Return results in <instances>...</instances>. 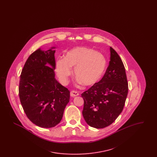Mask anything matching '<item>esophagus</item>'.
<instances>
[{"label": "esophagus", "instance_id": "34e87169", "mask_svg": "<svg viewBox=\"0 0 157 157\" xmlns=\"http://www.w3.org/2000/svg\"><path fill=\"white\" fill-rule=\"evenodd\" d=\"M70 95H71V97H76V96H78V95H79V93L77 92L76 91H75V90H72V91L71 92Z\"/></svg>", "mask_w": 157, "mask_h": 157}]
</instances>
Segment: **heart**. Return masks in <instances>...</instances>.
Returning <instances> with one entry per match:
<instances>
[{"label": "heart", "mask_w": 157, "mask_h": 157, "mask_svg": "<svg viewBox=\"0 0 157 157\" xmlns=\"http://www.w3.org/2000/svg\"><path fill=\"white\" fill-rule=\"evenodd\" d=\"M71 67H74L78 82L91 86L102 78L106 68V60L102 54L90 48L72 49L67 53L65 59L56 62V72L62 84H67L72 72Z\"/></svg>", "instance_id": "b5f03b06"}]
</instances>
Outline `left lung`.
<instances>
[{"label":"left lung","mask_w":157,"mask_h":157,"mask_svg":"<svg viewBox=\"0 0 157 157\" xmlns=\"http://www.w3.org/2000/svg\"><path fill=\"white\" fill-rule=\"evenodd\" d=\"M109 66L103 78L81 94L84 101L82 115L86 122L97 129L112 124L122 111L128 92L124 63L110 47Z\"/></svg>","instance_id":"8db88e82"}]
</instances>
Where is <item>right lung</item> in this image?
<instances>
[{"label": "right lung", "mask_w": 157, "mask_h": 157, "mask_svg": "<svg viewBox=\"0 0 157 157\" xmlns=\"http://www.w3.org/2000/svg\"><path fill=\"white\" fill-rule=\"evenodd\" d=\"M55 47L32 53L23 67L19 95L27 117L38 127L52 128L62 118L70 92L55 78Z\"/></svg>", "instance_id": "right-lung-1"}]
</instances>
